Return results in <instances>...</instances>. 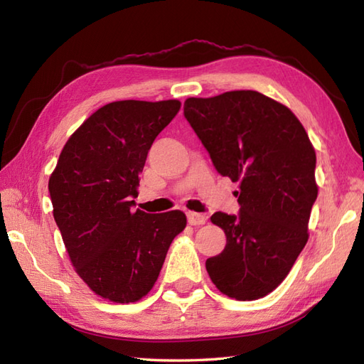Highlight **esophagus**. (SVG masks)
<instances>
[{
	"label": "esophagus",
	"mask_w": 364,
	"mask_h": 364,
	"mask_svg": "<svg viewBox=\"0 0 364 364\" xmlns=\"http://www.w3.org/2000/svg\"><path fill=\"white\" fill-rule=\"evenodd\" d=\"M188 222L191 225H203L206 222V218L203 214H198V213H188Z\"/></svg>",
	"instance_id": "34e87169"
}]
</instances>
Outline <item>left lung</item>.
I'll use <instances>...</instances> for the list:
<instances>
[{
	"instance_id": "left-lung-1",
	"label": "left lung",
	"mask_w": 364,
	"mask_h": 364,
	"mask_svg": "<svg viewBox=\"0 0 364 364\" xmlns=\"http://www.w3.org/2000/svg\"><path fill=\"white\" fill-rule=\"evenodd\" d=\"M184 117L218 172L239 183V214L211 215L225 231L227 245L206 259L208 274L231 299L264 297L289 274L308 241L318 197L314 146L289 107L257 90L188 98Z\"/></svg>"
}]
</instances>
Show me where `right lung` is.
<instances>
[{
	"label": "right lung",
	"mask_w": 364,
	"mask_h": 364,
	"mask_svg": "<svg viewBox=\"0 0 364 364\" xmlns=\"http://www.w3.org/2000/svg\"><path fill=\"white\" fill-rule=\"evenodd\" d=\"M178 100H122L100 107L68 137L48 181L53 215L72 264L97 296L137 301L156 283L186 214L131 206L154 139Z\"/></svg>",
	"instance_id": "1"
}]
</instances>
